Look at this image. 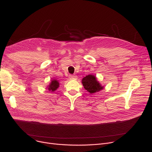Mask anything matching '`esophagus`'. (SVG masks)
<instances>
[{
  "label": "esophagus",
  "instance_id": "1",
  "mask_svg": "<svg viewBox=\"0 0 152 152\" xmlns=\"http://www.w3.org/2000/svg\"><path fill=\"white\" fill-rule=\"evenodd\" d=\"M69 78L70 79H77V76L74 75H69Z\"/></svg>",
  "mask_w": 152,
  "mask_h": 152
}]
</instances>
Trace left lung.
<instances>
[{
  "label": "left lung",
  "mask_w": 152,
  "mask_h": 152,
  "mask_svg": "<svg viewBox=\"0 0 152 152\" xmlns=\"http://www.w3.org/2000/svg\"><path fill=\"white\" fill-rule=\"evenodd\" d=\"M82 83L84 89L90 94L99 92L103 88V87L101 86L100 83L97 81V78L91 75L84 77L82 80Z\"/></svg>",
  "instance_id": "8db88e82"
}]
</instances>
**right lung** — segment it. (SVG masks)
I'll return each mask as SVG.
<instances>
[{"label": "right lung", "instance_id": "right-lung-1", "mask_svg": "<svg viewBox=\"0 0 152 152\" xmlns=\"http://www.w3.org/2000/svg\"><path fill=\"white\" fill-rule=\"evenodd\" d=\"M49 87V91H50L52 92L55 91V90H57V89L59 87V83L57 80H52L50 84L48 86Z\"/></svg>", "mask_w": 152, "mask_h": 152}]
</instances>
